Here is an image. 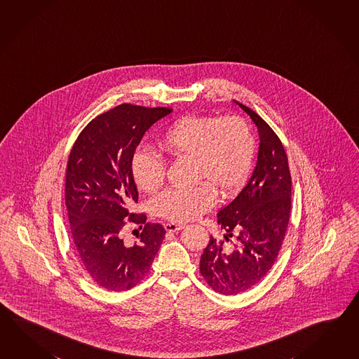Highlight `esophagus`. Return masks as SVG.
<instances>
[{
	"label": "esophagus",
	"mask_w": 359,
	"mask_h": 359,
	"mask_svg": "<svg viewBox=\"0 0 359 359\" xmlns=\"http://www.w3.org/2000/svg\"><path fill=\"white\" fill-rule=\"evenodd\" d=\"M183 224L168 223L165 224V229L168 231H177L183 229Z\"/></svg>",
	"instance_id": "obj_1"
}]
</instances>
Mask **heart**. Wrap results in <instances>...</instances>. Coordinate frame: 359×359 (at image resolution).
<instances>
[{
	"instance_id": "obj_1",
	"label": "heart",
	"mask_w": 359,
	"mask_h": 359,
	"mask_svg": "<svg viewBox=\"0 0 359 359\" xmlns=\"http://www.w3.org/2000/svg\"><path fill=\"white\" fill-rule=\"evenodd\" d=\"M158 147L172 160H191L193 182L187 191H166L156 201V212L170 222H189L214 206L216 191L228 197L248 176L255 151L254 136L238 116L216 120L210 116L188 114L158 137ZM131 174L145 193L158 191L165 183L166 166L158 156L139 149L131 160Z\"/></svg>"
}]
</instances>
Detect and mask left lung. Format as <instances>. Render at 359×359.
<instances>
[{
    "instance_id": "1",
    "label": "left lung",
    "mask_w": 359,
    "mask_h": 359,
    "mask_svg": "<svg viewBox=\"0 0 359 359\" xmlns=\"http://www.w3.org/2000/svg\"><path fill=\"white\" fill-rule=\"evenodd\" d=\"M255 122L260 147L248 185L217 212L224 241L210 237L199 262L208 286L223 295H237L257 285L278 256L291 210V174L286 151L277 134L246 105L238 103ZM234 236L231 245L226 243Z\"/></svg>"
}]
</instances>
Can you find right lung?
I'll list each match as a JSON object with an SVG mask.
<instances>
[{
    "instance_id": "obj_1",
    "label": "right lung",
    "mask_w": 359,
    "mask_h": 359,
    "mask_svg": "<svg viewBox=\"0 0 359 359\" xmlns=\"http://www.w3.org/2000/svg\"><path fill=\"white\" fill-rule=\"evenodd\" d=\"M172 109L121 104L90 121L67 163L65 206L77 257L88 277L108 291H128L151 271L166 231L131 212L137 189L131 160L145 131ZM128 223L142 231L125 243Z\"/></svg>"
}]
</instances>
